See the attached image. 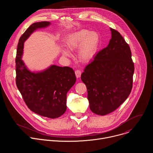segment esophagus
<instances>
[{
  "label": "esophagus",
  "instance_id": "1",
  "mask_svg": "<svg viewBox=\"0 0 153 153\" xmlns=\"http://www.w3.org/2000/svg\"><path fill=\"white\" fill-rule=\"evenodd\" d=\"M81 74H82L81 71H80V70H76V71H75V74H76V77H77V78H79V77H80V76H81Z\"/></svg>",
  "mask_w": 153,
  "mask_h": 153
}]
</instances>
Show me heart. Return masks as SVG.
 Wrapping results in <instances>:
<instances>
[{
  "instance_id": "heart-1",
  "label": "heart",
  "mask_w": 153,
  "mask_h": 153,
  "mask_svg": "<svg viewBox=\"0 0 153 153\" xmlns=\"http://www.w3.org/2000/svg\"><path fill=\"white\" fill-rule=\"evenodd\" d=\"M99 43L100 37L97 33L82 29L70 35L66 45L70 51L79 48L77 57L81 62L86 63L91 60L96 55ZM61 53L63 57H71L70 53L67 50H62Z\"/></svg>"
}]
</instances>
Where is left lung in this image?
I'll return each instance as SVG.
<instances>
[{
	"label": "left lung",
	"instance_id": "1",
	"mask_svg": "<svg viewBox=\"0 0 153 153\" xmlns=\"http://www.w3.org/2000/svg\"><path fill=\"white\" fill-rule=\"evenodd\" d=\"M110 30L108 45L96 54L81 75L90 110L101 116L114 111L128 98L134 71L128 44L117 31Z\"/></svg>",
	"mask_w": 153,
	"mask_h": 153
}]
</instances>
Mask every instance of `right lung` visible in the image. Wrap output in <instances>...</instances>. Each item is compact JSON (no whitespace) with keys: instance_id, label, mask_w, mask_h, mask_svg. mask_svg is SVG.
Returning <instances> with one entry per match:
<instances>
[{"instance_id":"1","label":"right lung","mask_w":153,"mask_h":153,"mask_svg":"<svg viewBox=\"0 0 153 153\" xmlns=\"http://www.w3.org/2000/svg\"><path fill=\"white\" fill-rule=\"evenodd\" d=\"M50 24L46 21L34 23L19 39L16 57V82L30 110L43 117L56 119L67 110V94L76 81L74 70L68 67L52 65L45 70L32 72L22 60L25 41L36 30Z\"/></svg>"}]
</instances>
